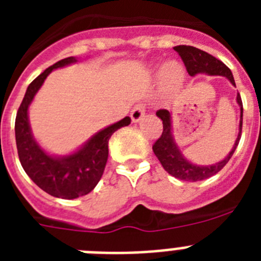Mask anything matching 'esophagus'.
Here are the masks:
<instances>
[{
  "label": "esophagus",
  "instance_id": "esophagus-1",
  "mask_svg": "<svg viewBox=\"0 0 261 261\" xmlns=\"http://www.w3.org/2000/svg\"><path fill=\"white\" fill-rule=\"evenodd\" d=\"M145 116V105L142 103H138L133 107V110L130 111V117H132L133 123H138L142 117Z\"/></svg>",
  "mask_w": 261,
  "mask_h": 261
}]
</instances>
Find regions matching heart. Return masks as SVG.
<instances>
[{
  "label": "heart",
  "instance_id": "1",
  "mask_svg": "<svg viewBox=\"0 0 261 261\" xmlns=\"http://www.w3.org/2000/svg\"><path fill=\"white\" fill-rule=\"evenodd\" d=\"M163 80H165L166 84L168 85H177L181 81V70L180 68L171 62V64H167V65L163 68Z\"/></svg>",
  "mask_w": 261,
  "mask_h": 261
}]
</instances>
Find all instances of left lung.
Returning a JSON list of instances; mask_svg holds the SVG:
<instances>
[{"mask_svg":"<svg viewBox=\"0 0 261 261\" xmlns=\"http://www.w3.org/2000/svg\"><path fill=\"white\" fill-rule=\"evenodd\" d=\"M174 49L179 53V56L183 60L184 65H186L187 71L190 75H196L199 73H205L209 75H223L231 82L235 86V81L232 77V73L227 66L216 59L214 56L199 48L191 47V45H176ZM237 102L241 107V121H239V133L237 137L234 146L231 151L227 154L223 161L218 163H214L211 166H197L191 163L188 159L184 158L181 154L180 149L175 144L174 137H172L171 130V114L167 110H158L156 111V116L162 120L163 124V132L161 137L154 142L153 151L159 159L161 165L163 166L166 171L170 175L175 176L176 179H180L184 181H199L208 179L213 176L217 172H220L225 165L230 161V158L234 154L235 149L238 146L239 140L242 135V123H243V105H242L241 95H237Z\"/></svg>","mask_w":261,"mask_h":261,"instance_id":"obj_1","label":"left lung"}]
</instances>
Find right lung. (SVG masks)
Returning a JSON list of instances; mask_svg holds the SVG:
<instances>
[{
	"label": "right lung",
	"mask_w": 261,
	"mask_h": 261,
	"mask_svg": "<svg viewBox=\"0 0 261 261\" xmlns=\"http://www.w3.org/2000/svg\"><path fill=\"white\" fill-rule=\"evenodd\" d=\"M74 57H66L45 69L27 87L15 117V141L20 165L31 180L50 196L60 199H77L95 188L105 171L108 158V141L121 126L130 124V117L102 129L90 138L80 150L66 156H53L45 153L31 133L29 106L47 75L53 69L73 64Z\"/></svg>",
	"instance_id": "add662e5"
}]
</instances>
